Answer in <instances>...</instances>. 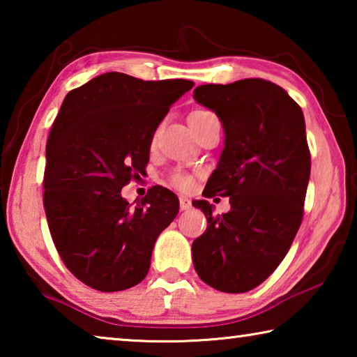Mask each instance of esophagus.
<instances>
[{"label":"esophagus","instance_id":"34e87169","mask_svg":"<svg viewBox=\"0 0 357 357\" xmlns=\"http://www.w3.org/2000/svg\"><path fill=\"white\" fill-rule=\"evenodd\" d=\"M179 208H181V211H187V209H190V208H192V202H190V198H187V197H179Z\"/></svg>","mask_w":357,"mask_h":357}]
</instances>
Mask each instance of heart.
<instances>
[{"instance_id":"heart-1","label":"heart","mask_w":357,"mask_h":357,"mask_svg":"<svg viewBox=\"0 0 357 357\" xmlns=\"http://www.w3.org/2000/svg\"><path fill=\"white\" fill-rule=\"evenodd\" d=\"M206 113H209V112L195 110V112H192L190 114L195 116V114H206ZM190 114H189V116H190ZM172 184L179 190H190L192 185H193V179H192V176H189V174H185V173H174L172 176Z\"/></svg>"}]
</instances>
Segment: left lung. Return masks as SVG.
Wrapping results in <instances>:
<instances>
[{
    "instance_id": "8db88e82",
    "label": "left lung",
    "mask_w": 357,
    "mask_h": 357,
    "mask_svg": "<svg viewBox=\"0 0 357 357\" xmlns=\"http://www.w3.org/2000/svg\"><path fill=\"white\" fill-rule=\"evenodd\" d=\"M193 99L220 119L225 142L203 195L229 197L227 214L195 200L208 227L192 244L200 279L223 293L263 283L293 244L304 213L310 151L301 107L263 78L202 84Z\"/></svg>"
}]
</instances>
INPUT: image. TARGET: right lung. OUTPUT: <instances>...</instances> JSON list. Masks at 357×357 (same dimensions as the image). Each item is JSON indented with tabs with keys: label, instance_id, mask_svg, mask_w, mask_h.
Instances as JSON below:
<instances>
[{
	"label": "right lung",
	"instance_id": "1",
	"mask_svg": "<svg viewBox=\"0 0 357 357\" xmlns=\"http://www.w3.org/2000/svg\"><path fill=\"white\" fill-rule=\"evenodd\" d=\"M192 88L107 72L66 96L47 142L44 208L59 257L84 285L113 293L146 277L178 197L154 185L132 206L121 189L143 174L157 126Z\"/></svg>",
	"mask_w": 357,
	"mask_h": 357
}]
</instances>
